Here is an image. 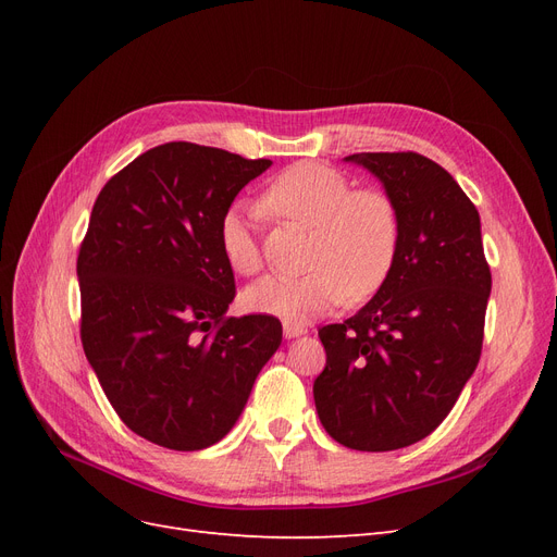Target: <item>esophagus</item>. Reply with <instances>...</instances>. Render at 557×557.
I'll return each mask as SVG.
<instances>
[{
  "label": "esophagus",
  "instance_id": "esophagus-1",
  "mask_svg": "<svg viewBox=\"0 0 557 557\" xmlns=\"http://www.w3.org/2000/svg\"><path fill=\"white\" fill-rule=\"evenodd\" d=\"M309 330L305 325H297V323H283V336L285 339H297V336L307 334Z\"/></svg>",
  "mask_w": 557,
  "mask_h": 557
}]
</instances>
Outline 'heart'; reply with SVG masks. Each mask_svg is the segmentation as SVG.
<instances>
[{"label": "heart", "instance_id": "1", "mask_svg": "<svg viewBox=\"0 0 557 557\" xmlns=\"http://www.w3.org/2000/svg\"><path fill=\"white\" fill-rule=\"evenodd\" d=\"M260 207L276 221L311 227L309 272L248 285L242 295L248 311L307 323L346 297L362 305L391 281L401 246V218L383 190H350V181L332 166L297 162L267 185ZM218 244L232 272L252 276L262 269V252L242 207L223 213Z\"/></svg>", "mask_w": 557, "mask_h": 557}]
</instances>
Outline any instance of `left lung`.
Instances as JSON below:
<instances>
[{
	"instance_id": "obj_1",
	"label": "left lung",
	"mask_w": 557,
	"mask_h": 557,
	"mask_svg": "<svg viewBox=\"0 0 557 557\" xmlns=\"http://www.w3.org/2000/svg\"><path fill=\"white\" fill-rule=\"evenodd\" d=\"M372 172L401 218L385 288L344 323L318 330L327 362L313 381L320 423L356 450H397L442 425L474 374L491 267L481 218L455 178L418 153L344 158Z\"/></svg>"
}]
</instances>
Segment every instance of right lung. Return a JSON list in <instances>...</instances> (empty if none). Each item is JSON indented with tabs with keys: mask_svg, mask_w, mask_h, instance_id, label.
I'll use <instances>...</instances> for the list:
<instances>
[{
	"mask_svg": "<svg viewBox=\"0 0 557 557\" xmlns=\"http://www.w3.org/2000/svg\"><path fill=\"white\" fill-rule=\"evenodd\" d=\"M272 160L172 141L99 193L78 250L81 342L123 423L172 450L209 448L237 423L281 346L278 318H230L234 274L218 225Z\"/></svg>",
	"mask_w": 557,
	"mask_h": 557,
	"instance_id": "right-lung-1",
	"label": "right lung"
}]
</instances>
